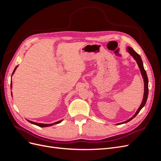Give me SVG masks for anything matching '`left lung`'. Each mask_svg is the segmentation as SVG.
<instances>
[{
	"label": "left lung",
	"mask_w": 161,
	"mask_h": 161,
	"mask_svg": "<svg viewBox=\"0 0 161 161\" xmlns=\"http://www.w3.org/2000/svg\"><path fill=\"white\" fill-rule=\"evenodd\" d=\"M127 51L130 53V54L134 58V59L136 61V62H137V64L138 65V67H139L140 72H141V75H142V78H143V79H144V97H143V99H142V103H141V105H140L138 110L136 111V114L132 117H131V118H130L128 120L125 121H124V122H122V123L118 124V125L127 123V122H128V121H130V120L134 118H135V117L138 115V114L139 113L140 111L142 109V108L145 105L146 103H147L148 95V76H147V72H146V71L144 70V66H143V62H142V58H141L140 56L138 54V53H136L133 50V48H131V47H127Z\"/></svg>",
	"instance_id": "1"
}]
</instances>
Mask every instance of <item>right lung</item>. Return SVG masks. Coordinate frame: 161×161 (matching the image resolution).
Listing matches in <instances>:
<instances>
[{"label":"right lung","instance_id":"obj_1","mask_svg":"<svg viewBox=\"0 0 161 161\" xmlns=\"http://www.w3.org/2000/svg\"><path fill=\"white\" fill-rule=\"evenodd\" d=\"M17 66H17L16 67H15V69H14V70H13V74H12V75L14 74V71H15V70L17 69ZM11 89H12V82H11ZM12 93V92H11ZM12 95V94H11ZM29 122H30V123H31V124H34V125H38V126H40V127H42V128H44V127H48V126H52V125H54V124H60V122H62V121L63 120V119H62V120H60V121H56V122H54V123H53V124H41V123H36V122H34V121H30V120H28V119H27Z\"/></svg>","mask_w":161,"mask_h":161}]
</instances>
